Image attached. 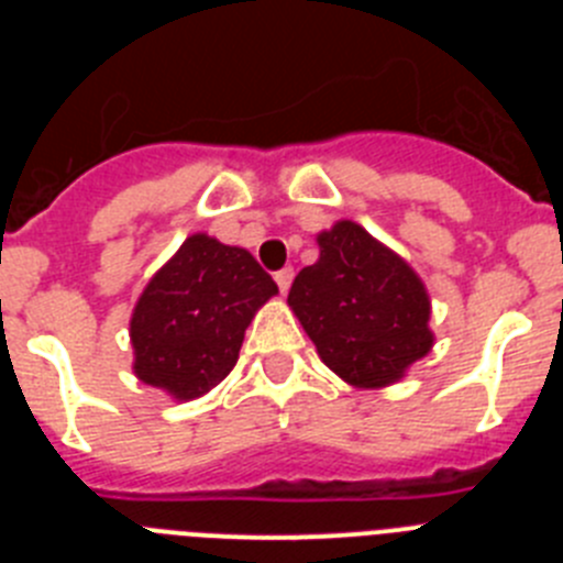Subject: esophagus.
<instances>
[{
	"label": "esophagus",
	"mask_w": 563,
	"mask_h": 563,
	"mask_svg": "<svg viewBox=\"0 0 563 563\" xmlns=\"http://www.w3.org/2000/svg\"><path fill=\"white\" fill-rule=\"evenodd\" d=\"M292 276H296V273H292V267H285V271H278L276 276H273V278H276L278 290H282V292H287V290H290V285H292Z\"/></svg>",
	"instance_id": "1"
}]
</instances>
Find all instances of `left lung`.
<instances>
[{
	"mask_svg": "<svg viewBox=\"0 0 563 563\" xmlns=\"http://www.w3.org/2000/svg\"><path fill=\"white\" fill-rule=\"evenodd\" d=\"M287 305L318 357L355 389H386L434 346L431 298L402 256L352 220L318 233Z\"/></svg>",
	"mask_w": 563,
	"mask_h": 563,
	"instance_id": "8db88e82",
	"label": "left lung"
}]
</instances>
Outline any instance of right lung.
Instances as JSON below:
<instances>
[{
	"label": "right lung",
	"mask_w": 563,
	"mask_h": 563,
	"mask_svg": "<svg viewBox=\"0 0 563 563\" xmlns=\"http://www.w3.org/2000/svg\"><path fill=\"white\" fill-rule=\"evenodd\" d=\"M278 292L256 258L191 233L143 287L132 318L137 380L174 400H197L231 375L245 330Z\"/></svg>",
	"instance_id": "right-lung-1"
}]
</instances>
